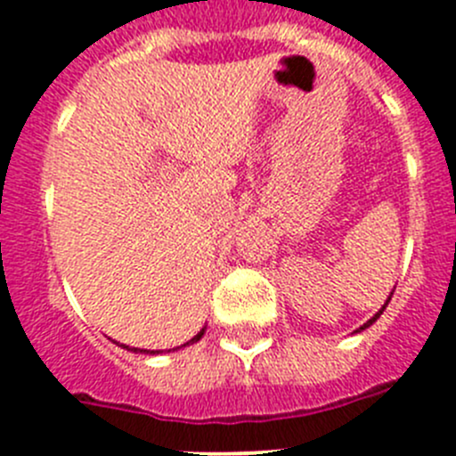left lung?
<instances>
[{"label": "left lung", "instance_id": "8db88e82", "mask_svg": "<svg viewBox=\"0 0 456 456\" xmlns=\"http://www.w3.org/2000/svg\"><path fill=\"white\" fill-rule=\"evenodd\" d=\"M393 292H395V289H393ZM393 292H390V297H393ZM390 297H388V301H390ZM388 301H386V304H384V305H381V310H379V313H377V315H374V317H372V320H368V322H365V324H363V326H361V329H356V331H363V329H368V326H370V324H374V322H377V320H379V315H381V313H384V310H386V305H388Z\"/></svg>", "mask_w": 456, "mask_h": 456}]
</instances>
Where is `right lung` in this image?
<instances>
[{
	"label": "right lung",
	"mask_w": 456,
	"mask_h": 456,
	"mask_svg": "<svg viewBox=\"0 0 456 456\" xmlns=\"http://www.w3.org/2000/svg\"><path fill=\"white\" fill-rule=\"evenodd\" d=\"M203 333H205V331H200L199 336H193L191 340H189V342H196V340H200V338H203ZM189 342H187V345H189ZM127 349H130V347H127ZM132 352H136V349H132ZM141 352H146V349H141ZM151 354H155V352H151Z\"/></svg>",
	"instance_id": "1"
}]
</instances>
